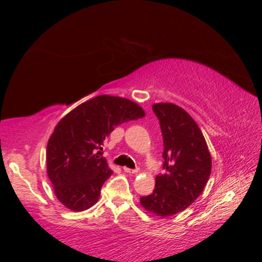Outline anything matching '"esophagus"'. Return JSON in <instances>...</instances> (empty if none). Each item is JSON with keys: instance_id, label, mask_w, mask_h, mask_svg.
<instances>
[{"instance_id": "obj_1", "label": "esophagus", "mask_w": 262, "mask_h": 262, "mask_svg": "<svg viewBox=\"0 0 262 262\" xmlns=\"http://www.w3.org/2000/svg\"><path fill=\"white\" fill-rule=\"evenodd\" d=\"M123 171L127 173H138L139 172V169H135V170H132V169H128V167H123Z\"/></svg>"}]
</instances>
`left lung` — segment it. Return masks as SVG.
<instances>
[{
	"instance_id": "left-lung-1",
	"label": "left lung",
	"mask_w": 262,
	"mask_h": 262,
	"mask_svg": "<svg viewBox=\"0 0 262 262\" xmlns=\"http://www.w3.org/2000/svg\"><path fill=\"white\" fill-rule=\"evenodd\" d=\"M160 121L165 159L162 175L155 179V188L141 197L144 209L160 218H169L188 208L203 192L212 170L207 141L194 119L173 103L152 104Z\"/></svg>"
}]
</instances>
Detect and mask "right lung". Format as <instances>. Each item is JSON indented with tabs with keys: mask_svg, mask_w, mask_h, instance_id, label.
I'll list each match as a JSON object with an SVG mask.
<instances>
[{
	"mask_svg": "<svg viewBox=\"0 0 262 262\" xmlns=\"http://www.w3.org/2000/svg\"><path fill=\"white\" fill-rule=\"evenodd\" d=\"M144 116L143 108L128 98L101 95L60 119L47 146V173L60 203L73 212L97 203L113 173L102 156L104 139L116 125Z\"/></svg>",
	"mask_w": 262,
	"mask_h": 262,
	"instance_id": "obj_1",
	"label": "right lung"
}]
</instances>
